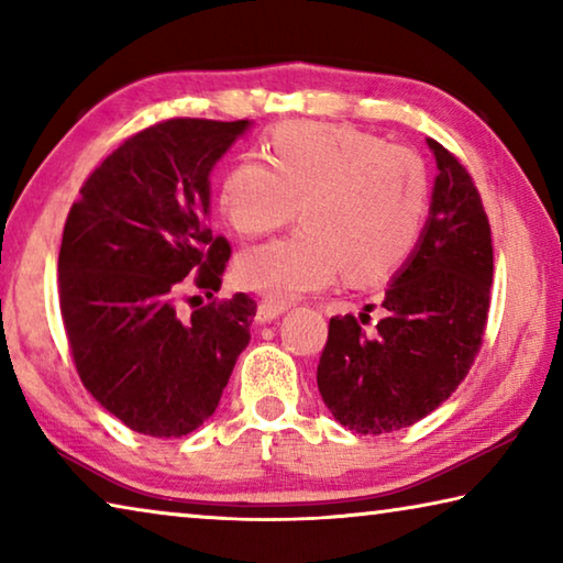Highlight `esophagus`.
Listing matches in <instances>:
<instances>
[{
    "label": "esophagus",
    "mask_w": 563,
    "mask_h": 563,
    "mask_svg": "<svg viewBox=\"0 0 563 563\" xmlns=\"http://www.w3.org/2000/svg\"><path fill=\"white\" fill-rule=\"evenodd\" d=\"M285 310H288V305H285V302H275V300L265 298V300H261V305H258V316H255V320H258L261 325H265V322L280 318Z\"/></svg>",
    "instance_id": "34e87169"
}]
</instances>
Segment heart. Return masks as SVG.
I'll use <instances>...</instances> for the list:
<instances>
[{
    "label": "heart",
    "instance_id": "b5f03b06",
    "mask_svg": "<svg viewBox=\"0 0 563 563\" xmlns=\"http://www.w3.org/2000/svg\"><path fill=\"white\" fill-rule=\"evenodd\" d=\"M268 159L231 166L218 190L223 216L255 238L300 206L305 228L241 253L245 288L292 300L342 271L352 283H377L415 251L427 213V170L415 151L352 126L295 121L271 133Z\"/></svg>",
    "mask_w": 563,
    "mask_h": 563
}]
</instances>
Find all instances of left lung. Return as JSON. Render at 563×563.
Wrapping results in <instances>:
<instances>
[{
    "instance_id": "left-lung-1",
    "label": "left lung",
    "mask_w": 563,
    "mask_h": 563,
    "mask_svg": "<svg viewBox=\"0 0 563 563\" xmlns=\"http://www.w3.org/2000/svg\"><path fill=\"white\" fill-rule=\"evenodd\" d=\"M427 146L440 168L430 218L385 288L383 318L373 330L355 316L332 318L318 365L322 402L360 434L434 412L470 373L487 325L494 251L479 190L442 144ZM360 319L365 325L369 316Z\"/></svg>"
}]
</instances>
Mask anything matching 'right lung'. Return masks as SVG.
<instances>
[{"label":"right lung","instance_id":"add662e5","mask_svg":"<svg viewBox=\"0 0 563 563\" xmlns=\"http://www.w3.org/2000/svg\"><path fill=\"white\" fill-rule=\"evenodd\" d=\"M251 121L168 119L103 158L66 218L59 305L76 373L133 432L184 437L216 412L251 340L253 298L184 316L188 285L213 295L231 245L213 235L211 170Z\"/></svg>","mask_w":563,"mask_h":563}]
</instances>
